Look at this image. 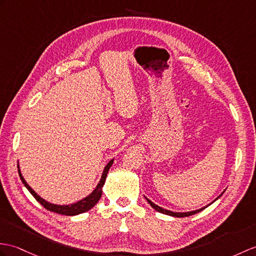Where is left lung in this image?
Returning a JSON list of instances; mask_svg holds the SVG:
<instances>
[{"mask_svg":"<svg viewBox=\"0 0 256 256\" xmlns=\"http://www.w3.org/2000/svg\"><path fill=\"white\" fill-rule=\"evenodd\" d=\"M224 194V192L218 196V198L215 200H217L219 198H220V196ZM146 200H147V202L148 203H150V205L152 207L154 210H156L157 212H162V214H164V215H169V216H174V217H188V216H192V215H194V214H198V212H200V210H205V207H207V206H205V207H203V208H200V210H193V212H171V210H164V208H162V207H160V206H158V205H156V204H154L150 200H148L147 198H145ZM214 200V202H215ZM212 204V203H210Z\"/></svg>","mask_w":256,"mask_h":256,"instance_id":"left-lung-1","label":"left lung"}]
</instances>
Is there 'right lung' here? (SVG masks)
<instances>
[{"label":"right lung","instance_id":"obj_1","mask_svg":"<svg viewBox=\"0 0 256 256\" xmlns=\"http://www.w3.org/2000/svg\"><path fill=\"white\" fill-rule=\"evenodd\" d=\"M114 159H111L110 162L106 164V166L102 172V176H101V179L99 181V183L97 184L96 188L94 190V191L89 194L88 196H86L85 198H82L78 202H76L74 204H70V205H56V204H52L49 203V202H46V200H44L42 198H40V196L36 193L34 190L28 186V183L24 179V176L22 174V172L20 170V166L17 164V168H18V174L20 176V180L24 183V186L27 188V190L29 192L32 193V195L34 198L37 200L39 203L42 205L46 210H50V212H54L56 214H61V215H66V216H75V215H80V214H82L85 212H88L89 210H92V207L98 203V200L101 198V194H102V186L106 182V174H108V171L111 168L112 164H114Z\"/></svg>","mask_w":256,"mask_h":256}]
</instances>
